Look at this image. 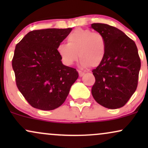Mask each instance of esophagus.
Returning a JSON list of instances; mask_svg holds the SVG:
<instances>
[{
  "label": "esophagus",
  "instance_id": "esophagus-1",
  "mask_svg": "<svg viewBox=\"0 0 148 148\" xmlns=\"http://www.w3.org/2000/svg\"><path fill=\"white\" fill-rule=\"evenodd\" d=\"M84 74H85L84 72H81V71H79V75L80 77H81V76H84Z\"/></svg>",
  "mask_w": 148,
  "mask_h": 148
}]
</instances>
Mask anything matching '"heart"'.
I'll return each mask as SVG.
<instances>
[{
  "mask_svg": "<svg viewBox=\"0 0 148 148\" xmlns=\"http://www.w3.org/2000/svg\"><path fill=\"white\" fill-rule=\"evenodd\" d=\"M106 50V40L101 33L81 28L76 29L69 35L67 45L60 44L57 47L64 64L72 65L77 60L79 54L80 64L84 68L99 65L104 58Z\"/></svg>",
  "mask_w": 148,
  "mask_h": 148,
  "instance_id": "b5f03b06",
  "label": "heart"
}]
</instances>
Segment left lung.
I'll use <instances>...</instances> for the list:
<instances>
[{"instance_id": "1", "label": "left lung", "mask_w": 148, "mask_h": 148, "mask_svg": "<svg viewBox=\"0 0 148 148\" xmlns=\"http://www.w3.org/2000/svg\"><path fill=\"white\" fill-rule=\"evenodd\" d=\"M91 28L104 37L105 57L92 70L95 83L92 95L100 105L111 109L125 106L138 85L140 60L133 40L115 27L92 23Z\"/></svg>"}]
</instances>
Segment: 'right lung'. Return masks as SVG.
<instances>
[{"label":"right lung","instance_id":"1","mask_svg":"<svg viewBox=\"0 0 148 148\" xmlns=\"http://www.w3.org/2000/svg\"><path fill=\"white\" fill-rule=\"evenodd\" d=\"M72 28L30 31L16 45L12 68L18 89L34 108L51 111L60 106L79 77L62 64L57 47Z\"/></svg>","mask_w":148,"mask_h":148}]
</instances>
